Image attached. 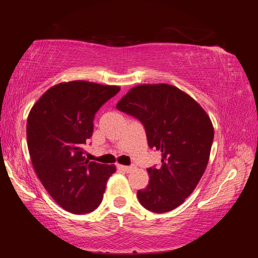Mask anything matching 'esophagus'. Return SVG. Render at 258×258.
Segmentation results:
<instances>
[{
    "mask_svg": "<svg viewBox=\"0 0 258 258\" xmlns=\"http://www.w3.org/2000/svg\"><path fill=\"white\" fill-rule=\"evenodd\" d=\"M117 167H118L119 170L123 171V172H130V171H132V170H134V169L136 168L134 165H132V166H122V165H118Z\"/></svg>",
    "mask_w": 258,
    "mask_h": 258,
    "instance_id": "34e87169",
    "label": "esophagus"
}]
</instances>
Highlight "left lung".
Returning <instances> with one entry per match:
<instances>
[{
  "instance_id": "8db88e82",
  "label": "left lung",
  "mask_w": 258,
  "mask_h": 258,
  "mask_svg": "<svg viewBox=\"0 0 258 258\" xmlns=\"http://www.w3.org/2000/svg\"><path fill=\"white\" fill-rule=\"evenodd\" d=\"M116 108L141 121L148 146L161 152V166L147 169L150 182L137 192L140 204L155 213L181 206L208 166L214 129L206 111L168 84L136 86Z\"/></svg>"
}]
</instances>
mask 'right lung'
Listing matches in <instances>:
<instances>
[{"label":"right lung","instance_id":"obj_1","mask_svg":"<svg viewBox=\"0 0 258 258\" xmlns=\"http://www.w3.org/2000/svg\"><path fill=\"white\" fill-rule=\"evenodd\" d=\"M118 86L73 81L52 86L31 108L27 141L37 177L57 204L74 214L95 211L103 199L114 165L86 159L95 115Z\"/></svg>","mask_w":258,"mask_h":258}]
</instances>
